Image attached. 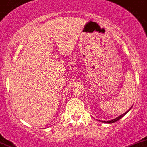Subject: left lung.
Masks as SVG:
<instances>
[{
    "instance_id": "left-lung-1",
    "label": "left lung",
    "mask_w": 147,
    "mask_h": 147,
    "mask_svg": "<svg viewBox=\"0 0 147 147\" xmlns=\"http://www.w3.org/2000/svg\"><path fill=\"white\" fill-rule=\"evenodd\" d=\"M131 108H132V107H131ZM131 109H129V110H127V112H125L124 114H123V115H120V116H119V117H116V118L115 119H113V120H107V121H105V120H100V121L101 122H102V123H109V124H111V123H115V122H117V120H120V119L122 118V117H123V116H125V115H126V114L127 113V112H129L130 110H131Z\"/></svg>"
}]
</instances>
